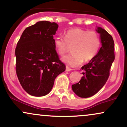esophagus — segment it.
<instances>
[{"instance_id": "1", "label": "esophagus", "mask_w": 127, "mask_h": 127, "mask_svg": "<svg viewBox=\"0 0 127 127\" xmlns=\"http://www.w3.org/2000/svg\"><path fill=\"white\" fill-rule=\"evenodd\" d=\"M72 70V68L68 67V66H66V67H65V71H66V72H70V71H71Z\"/></svg>"}]
</instances>
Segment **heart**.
<instances>
[{
  "label": "heart",
  "instance_id": "b5f03b06",
  "mask_svg": "<svg viewBox=\"0 0 127 127\" xmlns=\"http://www.w3.org/2000/svg\"><path fill=\"white\" fill-rule=\"evenodd\" d=\"M54 46L60 55H63L72 46V54L64 56L62 60L72 67H77L94 59L98 53L101 41L97 32L87 31L79 28L70 29L64 33V39L55 37Z\"/></svg>",
  "mask_w": 127,
  "mask_h": 127
}]
</instances>
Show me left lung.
Returning a JSON list of instances; mask_svg holds the SVG:
<instances>
[{
    "mask_svg": "<svg viewBox=\"0 0 127 127\" xmlns=\"http://www.w3.org/2000/svg\"><path fill=\"white\" fill-rule=\"evenodd\" d=\"M96 32L100 34L101 46L95 57L81 68L84 71L80 81L72 85L73 91L81 98L95 95L106 84L115 60L114 41L112 36L100 27Z\"/></svg>",
    "mask_w": 127,
    "mask_h": 127,
    "instance_id": "1",
    "label": "left lung"
}]
</instances>
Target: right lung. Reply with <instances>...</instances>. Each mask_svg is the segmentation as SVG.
<instances>
[{"label":"right lung","mask_w":127,"mask_h":127,"mask_svg":"<svg viewBox=\"0 0 127 127\" xmlns=\"http://www.w3.org/2000/svg\"><path fill=\"white\" fill-rule=\"evenodd\" d=\"M58 27L55 23L38 21L24 30L17 43L16 72L22 87L32 96L47 95L65 70L54 44Z\"/></svg>","instance_id":"obj_1"}]
</instances>
